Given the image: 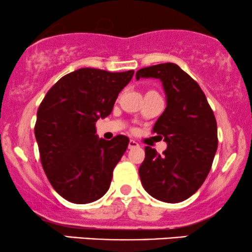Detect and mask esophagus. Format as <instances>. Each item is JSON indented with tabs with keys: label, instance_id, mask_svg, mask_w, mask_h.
Listing matches in <instances>:
<instances>
[{
	"label": "esophagus",
	"instance_id": "esophagus-1",
	"mask_svg": "<svg viewBox=\"0 0 252 252\" xmlns=\"http://www.w3.org/2000/svg\"><path fill=\"white\" fill-rule=\"evenodd\" d=\"M136 147H138V143L134 140H130L129 143H128V148L132 149V148H136Z\"/></svg>",
	"mask_w": 252,
	"mask_h": 252
}]
</instances>
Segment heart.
<instances>
[{
  "instance_id": "b5f03b06",
  "label": "heart",
  "mask_w": 252,
  "mask_h": 252,
  "mask_svg": "<svg viewBox=\"0 0 252 252\" xmlns=\"http://www.w3.org/2000/svg\"><path fill=\"white\" fill-rule=\"evenodd\" d=\"M148 92H149V91H148Z\"/></svg>"
}]
</instances>
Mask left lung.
<instances>
[{
    "mask_svg": "<svg viewBox=\"0 0 252 252\" xmlns=\"http://www.w3.org/2000/svg\"><path fill=\"white\" fill-rule=\"evenodd\" d=\"M140 78L160 79L167 96V108L153 128L167 149L158 154L144 148L141 182L158 200L184 201L200 189L212 167L218 147L215 114L199 84L176 63L141 68L136 72Z\"/></svg>",
    "mask_w": 252,
    "mask_h": 252,
    "instance_id": "left-lung-1",
    "label": "left lung"
}]
</instances>
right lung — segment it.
<instances>
[{"mask_svg": "<svg viewBox=\"0 0 252 252\" xmlns=\"http://www.w3.org/2000/svg\"><path fill=\"white\" fill-rule=\"evenodd\" d=\"M132 76V70L79 68L60 78L40 104L34 126L40 160L52 187L67 201L88 204L109 189L129 138L99 140L96 122L111 114Z\"/></svg>", "mask_w": 252, "mask_h": 252, "instance_id": "obj_1", "label": "right lung"}]
</instances>
